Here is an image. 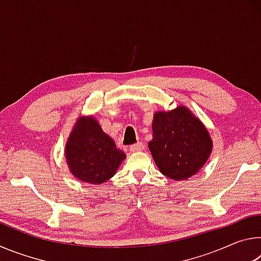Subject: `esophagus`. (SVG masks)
Segmentation results:
<instances>
[{"label":"esophagus","mask_w":261,"mask_h":261,"mask_svg":"<svg viewBox=\"0 0 261 261\" xmlns=\"http://www.w3.org/2000/svg\"><path fill=\"white\" fill-rule=\"evenodd\" d=\"M144 148H145L144 144L140 143V141H139V143L131 145V146H130V152H140V151H144Z\"/></svg>","instance_id":"esophagus-1"}]
</instances>
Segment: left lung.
Wrapping results in <instances>:
<instances>
[{
	"instance_id": "obj_1",
	"label": "left lung",
	"mask_w": 261,
	"mask_h": 261,
	"mask_svg": "<svg viewBox=\"0 0 261 261\" xmlns=\"http://www.w3.org/2000/svg\"><path fill=\"white\" fill-rule=\"evenodd\" d=\"M152 130L148 148L161 173L171 179L196 175L211 155L208 131L184 106L154 114Z\"/></svg>"
}]
</instances>
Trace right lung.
Segmentation results:
<instances>
[{
  "mask_svg": "<svg viewBox=\"0 0 261 261\" xmlns=\"http://www.w3.org/2000/svg\"><path fill=\"white\" fill-rule=\"evenodd\" d=\"M126 155L94 117H79L65 145V159L74 177L101 184L116 174Z\"/></svg>",
  "mask_w": 261,
  "mask_h": 261,
  "instance_id": "obj_1",
  "label": "right lung"
}]
</instances>
